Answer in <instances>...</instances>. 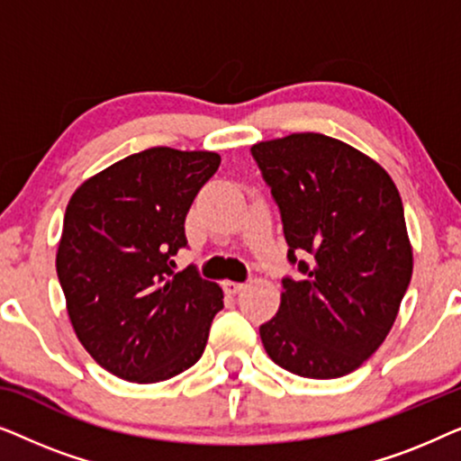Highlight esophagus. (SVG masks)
<instances>
[{"label":"esophagus","instance_id":"obj_1","mask_svg":"<svg viewBox=\"0 0 461 461\" xmlns=\"http://www.w3.org/2000/svg\"><path fill=\"white\" fill-rule=\"evenodd\" d=\"M245 289V283H237V281H224V292L235 295L239 292H243Z\"/></svg>","mask_w":461,"mask_h":461}]
</instances>
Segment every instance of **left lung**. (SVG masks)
<instances>
[{
    "instance_id": "8db88e82",
    "label": "left lung",
    "mask_w": 461,
    "mask_h": 461,
    "mask_svg": "<svg viewBox=\"0 0 461 461\" xmlns=\"http://www.w3.org/2000/svg\"><path fill=\"white\" fill-rule=\"evenodd\" d=\"M251 155L279 205L287 260L304 275L283 279L264 350L295 375H348L386 339L411 281L401 194L380 163L325 134L258 142ZM304 253L308 263L294 258Z\"/></svg>"
}]
</instances>
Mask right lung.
<instances>
[{
    "instance_id": "1",
    "label": "right lung",
    "mask_w": 461,
    "mask_h": 461,
    "mask_svg": "<svg viewBox=\"0 0 461 461\" xmlns=\"http://www.w3.org/2000/svg\"><path fill=\"white\" fill-rule=\"evenodd\" d=\"M212 150L153 147L87 178L68 199L56 273L79 342L122 380L155 384L193 367L224 308L213 281L172 256L185 220L216 174Z\"/></svg>"
}]
</instances>
